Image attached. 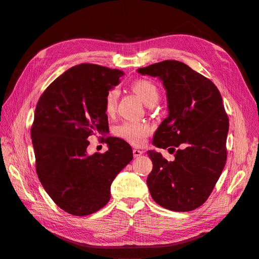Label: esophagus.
Here are the masks:
<instances>
[{"mask_svg":"<svg viewBox=\"0 0 259 259\" xmlns=\"http://www.w3.org/2000/svg\"><path fill=\"white\" fill-rule=\"evenodd\" d=\"M143 153H144V151L138 150V149H134V150H133V154H134V158H138V156H140Z\"/></svg>","mask_w":259,"mask_h":259,"instance_id":"1","label":"esophagus"}]
</instances>
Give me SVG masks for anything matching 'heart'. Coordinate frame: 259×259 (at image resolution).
I'll use <instances>...</instances> for the list:
<instances>
[{
    "label": "heart",
    "instance_id": "b5f03b06",
    "mask_svg": "<svg viewBox=\"0 0 259 259\" xmlns=\"http://www.w3.org/2000/svg\"><path fill=\"white\" fill-rule=\"evenodd\" d=\"M132 89L137 95L140 97L146 105L152 103L159 99V92L156 86L147 80H138L133 83ZM117 98H119V91L117 89H113L107 94L105 98V112L108 115H112L115 111ZM152 131L150 125L146 123L139 122H125L120 126H117L114 131L115 135L127 143L140 146L145 143L147 136L150 134Z\"/></svg>",
    "mask_w": 259,
    "mask_h": 259
}]
</instances>
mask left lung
I'll return each instance as SVG.
<instances>
[{"instance_id":"8db88e82","label":"left lung","mask_w":259,"mask_h":259,"mask_svg":"<svg viewBox=\"0 0 259 259\" xmlns=\"http://www.w3.org/2000/svg\"><path fill=\"white\" fill-rule=\"evenodd\" d=\"M158 77L166 91L168 115L152 144L175 152L167 161L149 150L153 167L147 178L152 199L164 208L189 211L204 203L226 164L229 120L215 84L182 61L165 60L139 68Z\"/></svg>"}]
</instances>
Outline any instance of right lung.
Masks as SVG:
<instances>
[{
  "label": "right lung",
  "mask_w": 259,
  "mask_h": 259,
  "mask_svg": "<svg viewBox=\"0 0 259 259\" xmlns=\"http://www.w3.org/2000/svg\"><path fill=\"white\" fill-rule=\"evenodd\" d=\"M123 72L93 64L68 69L45 92L34 112L31 139L37 177L67 213L86 216L110 200L116 175L133 160L131 146L107 136L108 151L88 153L89 137L107 135L105 98Z\"/></svg>",
  "instance_id": "right-lung-1"
}]
</instances>
